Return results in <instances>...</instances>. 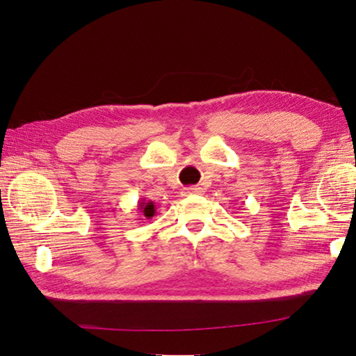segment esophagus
<instances>
[{"mask_svg": "<svg viewBox=\"0 0 356 356\" xmlns=\"http://www.w3.org/2000/svg\"><path fill=\"white\" fill-rule=\"evenodd\" d=\"M200 188L199 186H186V188H184V195L185 196H191V195H200Z\"/></svg>", "mask_w": 356, "mask_h": 356, "instance_id": "esophagus-1", "label": "esophagus"}]
</instances>
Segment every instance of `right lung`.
<instances>
[{
    "mask_svg": "<svg viewBox=\"0 0 356 356\" xmlns=\"http://www.w3.org/2000/svg\"><path fill=\"white\" fill-rule=\"evenodd\" d=\"M138 209H140V211L143 213V215L147 218V219H151L154 215H156V205H154V202L152 200H146L143 199V200H140L138 202Z\"/></svg>",
    "mask_w": 356,
    "mask_h": 356,
    "instance_id": "obj_1",
    "label": "right lung"
}]
</instances>
